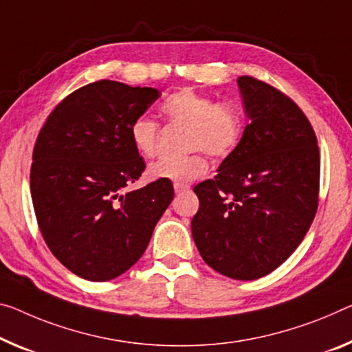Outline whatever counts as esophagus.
<instances>
[{"instance_id":"esophagus-1","label":"esophagus","mask_w":352,"mask_h":352,"mask_svg":"<svg viewBox=\"0 0 352 352\" xmlns=\"http://www.w3.org/2000/svg\"><path fill=\"white\" fill-rule=\"evenodd\" d=\"M188 188H190V186H188V184H182V182H176V184H175V192H176V193L187 192Z\"/></svg>"}]
</instances>
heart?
I'll list each match as a JSON object with an SVG mask.
<instances>
[{"mask_svg":"<svg viewBox=\"0 0 352 352\" xmlns=\"http://www.w3.org/2000/svg\"><path fill=\"white\" fill-rule=\"evenodd\" d=\"M160 110L168 122L187 126L184 148L192 153L155 162L149 166V176L154 179L182 184L198 179L209 170L206 153L217 160L226 159L242 140L244 120L239 108L231 102L182 88L165 97ZM131 140L140 155L154 157L159 151V122L149 116H138L131 126Z\"/></svg>","mask_w":352,"mask_h":352,"instance_id":"b5f03b06","label":"heart"}]
</instances>
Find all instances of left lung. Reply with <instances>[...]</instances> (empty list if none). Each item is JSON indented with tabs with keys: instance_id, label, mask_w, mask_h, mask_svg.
<instances>
[{
	"instance_id": "8db88e82",
	"label": "left lung",
	"mask_w": 352,
	"mask_h": 352,
	"mask_svg": "<svg viewBox=\"0 0 352 352\" xmlns=\"http://www.w3.org/2000/svg\"><path fill=\"white\" fill-rule=\"evenodd\" d=\"M248 124L219 175L195 186V244L208 266L256 280L304 239L320 203V148L299 105L250 75L237 78Z\"/></svg>"
}]
</instances>
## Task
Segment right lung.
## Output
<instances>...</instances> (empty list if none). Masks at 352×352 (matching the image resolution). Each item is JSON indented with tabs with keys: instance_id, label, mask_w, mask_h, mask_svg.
<instances>
[{
	"instance_id": "obj_1",
	"label": "right lung",
	"mask_w": 352,
	"mask_h": 352,
	"mask_svg": "<svg viewBox=\"0 0 352 352\" xmlns=\"http://www.w3.org/2000/svg\"><path fill=\"white\" fill-rule=\"evenodd\" d=\"M159 97L154 88L99 80L64 97L37 135L30 175L37 225L78 277L107 282L131 269L175 198L165 179L126 190L146 168L131 126Z\"/></svg>"
}]
</instances>
